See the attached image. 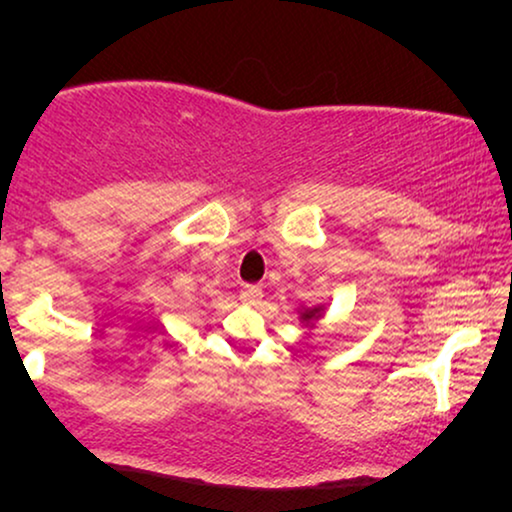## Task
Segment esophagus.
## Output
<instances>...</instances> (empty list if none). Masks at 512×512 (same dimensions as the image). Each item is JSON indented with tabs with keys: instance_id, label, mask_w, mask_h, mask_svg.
<instances>
[{
	"instance_id": "obj_1",
	"label": "esophagus",
	"mask_w": 512,
	"mask_h": 512,
	"mask_svg": "<svg viewBox=\"0 0 512 512\" xmlns=\"http://www.w3.org/2000/svg\"><path fill=\"white\" fill-rule=\"evenodd\" d=\"M240 298L244 300V303H258V300L263 298V289L261 286H254V284H247V286H242V291H240Z\"/></svg>"
}]
</instances>
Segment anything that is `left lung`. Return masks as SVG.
Here are the masks:
<instances>
[{
  "label": "left lung",
  "instance_id": "obj_1",
  "mask_svg": "<svg viewBox=\"0 0 512 512\" xmlns=\"http://www.w3.org/2000/svg\"><path fill=\"white\" fill-rule=\"evenodd\" d=\"M319 314H321V307H314V310H305L303 314H300V319H303V321H307V324H310V321L319 319Z\"/></svg>",
  "mask_w": 512,
  "mask_h": 512
}]
</instances>
